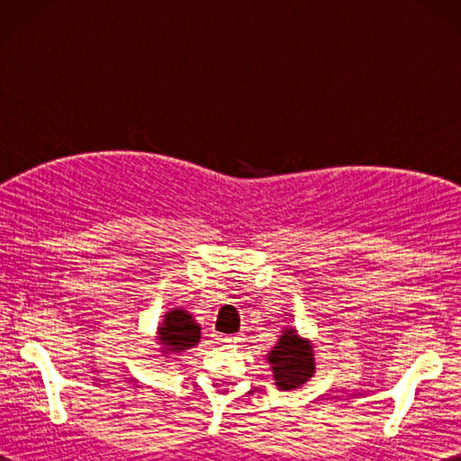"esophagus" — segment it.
Wrapping results in <instances>:
<instances>
[{"label":"esophagus","mask_w":461,"mask_h":461,"mask_svg":"<svg viewBox=\"0 0 461 461\" xmlns=\"http://www.w3.org/2000/svg\"><path fill=\"white\" fill-rule=\"evenodd\" d=\"M220 342H225V345L231 347V345H238V342H241V335H228V337H221Z\"/></svg>","instance_id":"1"}]
</instances>
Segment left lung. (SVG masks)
Wrapping results in <instances>:
<instances>
[{
	"label": "left lung",
	"instance_id": "8db88e82",
	"mask_svg": "<svg viewBox=\"0 0 461 461\" xmlns=\"http://www.w3.org/2000/svg\"><path fill=\"white\" fill-rule=\"evenodd\" d=\"M267 362L279 390H293L312 376L315 372V355L311 340L301 339L295 329H285L277 345L269 350Z\"/></svg>",
	"mask_w": 461,
	"mask_h": 461
}]
</instances>
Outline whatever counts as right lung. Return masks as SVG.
Instances as JSON below:
<instances>
[{
  "instance_id": "1",
  "label": "right lung",
  "mask_w": 461,
  "mask_h": 461,
  "mask_svg": "<svg viewBox=\"0 0 461 461\" xmlns=\"http://www.w3.org/2000/svg\"><path fill=\"white\" fill-rule=\"evenodd\" d=\"M158 340L164 355L172 352H184L198 345L200 340V325L192 319L188 311L172 309L164 315L162 325L158 327Z\"/></svg>"
}]
</instances>
